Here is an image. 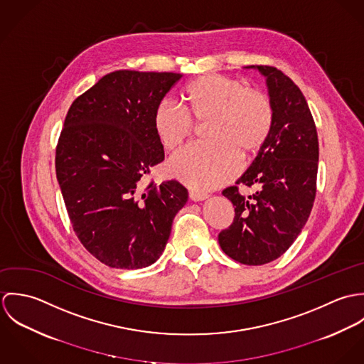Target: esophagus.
I'll use <instances>...</instances> for the list:
<instances>
[{
	"label": "esophagus",
	"instance_id": "esophagus-1",
	"mask_svg": "<svg viewBox=\"0 0 364 364\" xmlns=\"http://www.w3.org/2000/svg\"><path fill=\"white\" fill-rule=\"evenodd\" d=\"M189 198L192 199V200H195V202H199V200H205V199H208V193H205V192H199V191H189Z\"/></svg>",
	"mask_w": 364,
	"mask_h": 364
}]
</instances>
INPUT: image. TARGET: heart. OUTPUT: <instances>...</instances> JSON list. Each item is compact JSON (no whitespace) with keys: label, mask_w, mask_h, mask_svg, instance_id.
<instances>
[{"label":"heart","mask_w":364,"mask_h":364,"mask_svg":"<svg viewBox=\"0 0 364 364\" xmlns=\"http://www.w3.org/2000/svg\"><path fill=\"white\" fill-rule=\"evenodd\" d=\"M186 107L164 100L156 105L153 127L166 151H178L195 134L196 124L208 123L206 141L191 147L169 162V172L198 189H210L231 179L240 168V156L258 154L267 141L274 109L267 94L234 77L203 74L183 92Z\"/></svg>","instance_id":"b5f03b06"}]
</instances>
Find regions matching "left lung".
<instances>
[{
    "label": "left lung",
    "instance_id": "8db88e82",
    "mask_svg": "<svg viewBox=\"0 0 364 364\" xmlns=\"http://www.w3.org/2000/svg\"><path fill=\"white\" fill-rule=\"evenodd\" d=\"M266 77L274 109L270 136L237 184L257 186L247 200L236 185L223 191L234 206L231 225L218 234L225 255L244 264L282 257L306 225L316 193L318 136L300 88L272 65H248Z\"/></svg>",
    "mask_w": 364,
    "mask_h": 364
}]
</instances>
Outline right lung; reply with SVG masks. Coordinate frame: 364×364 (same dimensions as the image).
Returning <instances> with one entry per match:
<instances>
[{"label": "right lung", "instance_id": "right-lung-1", "mask_svg": "<svg viewBox=\"0 0 364 364\" xmlns=\"http://www.w3.org/2000/svg\"><path fill=\"white\" fill-rule=\"evenodd\" d=\"M181 77L113 71L67 112L55 147L57 181L75 235L106 266L154 263L188 202V189L175 179L147 182L164 161L154 110Z\"/></svg>", "mask_w": 364, "mask_h": 364}]
</instances>
